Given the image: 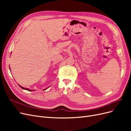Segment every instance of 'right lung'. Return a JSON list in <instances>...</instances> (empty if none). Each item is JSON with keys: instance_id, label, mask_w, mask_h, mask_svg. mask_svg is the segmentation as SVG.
Returning <instances> with one entry per match:
<instances>
[{"instance_id": "right-lung-1", "label": "right lung", "mask_w": 131, "mask_h": 131, "mask_svg": "<svg viewBox=\"0 0 131 131\" xmlns=\"http://www.w3.org/2000/svg\"><path fill=\"white\" fill-rule=\"evenodd\" d=\"M19 87H20V88H21L22 89H23V90H27V91H31L32 90H30V89H27V88H23V87H22V86H21L20 85H19ZM45 90H46V89H45ZM34 90H33V91H34Z\"/></svg>"}]
</instances>
